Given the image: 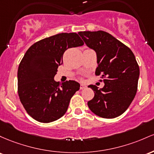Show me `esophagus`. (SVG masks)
<instances>
[{"instance_id": "esophagus-1", "label": "esophagus", "mask_w": 154, "mask_h": 154, "mask_svg": "<svg viewBox=\"0 0 154 154\" xmlns=\"http://www.w3.org/2000/svg\"><path fill=\"white\" fill-rule=\"evenodd\" d=\"M86 87V86L85 85V84H81V86H80V89H85V88Z\"/></svg>"}]
</instances>
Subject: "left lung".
<instances>
[{"label": "left lung", "mask_w": 154, "mask_h": 154, "mask_svg": "<svg viewBox=\"0 0 154 154\" xmlns=\"http://www.w3.org/2000/svg\"><path fill=\"white\" fill-rule=\"evenodd\" d=\"M86 46L97 54L96 75H101L105 85L99 89L89 85L94 92L88 106L102 118L119 116L129 108L135 97L140 68L129 48L105 31L79 32Z\"/></svg>", "instance_id": "1"}]
</instances>
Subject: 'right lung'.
Returning a JSON list of instances; mask_svg holds the SVG:
<instances>
[{"mask_svg": "<svg viewBox=\"0 0 154 154\" xmlns=\"http://www.w3.org/2000/svg\"><path fill=\"white\" fill-rule=\"evenodd\" d=\"M82 45L77 33L63 32L38 41L26 51L17 72L18 94L26 111L35 120L49 123L66 113L80 84L75 81L56 82L54 78L65 50Z\"/></svg>", "mask_w": 154, "mask_h": 154, "instance_id": "obj_1", "label": "right lung"}]
</instances>
